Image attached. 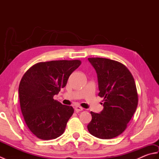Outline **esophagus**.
Listing matches in <instances>:
<instances>
[{
    "label": "esophagus",
    "instance_id": "obj_1",
    "mask_svg": "<svg viewBox=\"0 0 159 159\" xmlns=\"http://www.w3.org/2000/svg\"><path fill=\"white\" fill-rule=\"evenodd\" d=\"M83 108L81 107H79V106H76L75 107H74V110H75V111L76 113L79 112V111H83Z\"/></svg>",
    "mask_w": 159,
    "mask_h": 159
}]
</instances>
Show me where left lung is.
Listing matches in <instances>:
<instances>
[{
	"instance_id": "8db88e82",
	"label": "left lung",
	"mask_w": 159,
	"mask_h": 159,
	"mask_svg": "<svg viewBox=\"0 0 159 159\" xmlns=\"http://www.w3.org/2000/svg\"><path fill=\"white\" fill-rule=\"evenodd\" d=\"M88 60L96 71L98 96L104 98V109L100 113L91 111L92 119L87 129L91 134L99 139H112L125 130L137 109L138 94L135 82L122 63L100 57Z\"/></svg>"
}]
</instances>
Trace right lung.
<instances>
[{"instance_id":"1","label":"right lung","mask_w":159,"mask_h":159,"mask_svg":"<svg viewBox=\"0 0 159 159\" xmlns=\"http://www.w3.org/2000/svg\"><path fill=\"white\" fill-rule=\"evenodd\" d=\"M80 64V60L39 62L23 75L18 89L20 108L26 126L39 139H56L63 133L74 109L53 97Z\"/></svg>"}]
</instances>
